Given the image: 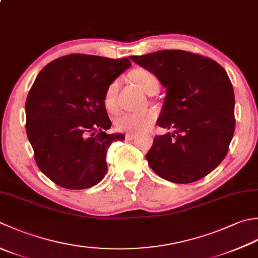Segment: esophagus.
Listing matches in <instances>:
<instances>
[{
  "instance_id": "obj_1",
  "label": "esophagus",
  "mask_w": 258,
  "mask_h": 258,
  "mask_svg": "<svg viewBox=\"0 0 258 258\" xmlns=\"http://www.w3.org/2000/svg\"><path fill=\"white\" fill-rule=\"evenodd\" d=\"M135 138H136V134H134V133H127V134L125 135V139L128 140V141H132Z\"/></svg>"
}]
</instances>
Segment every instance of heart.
I'll use <instances>...</instances> for the list:
<instances>
[{
    "instance_id": "heart-1",
    "label": "heart",
    "mask_w": 258,
    "mask_h": 258,
    "mask_svg": "<svg viewBox=\"0 0 258 258\" xmlns=\"http://www.w3.org/2000/svg\"><path fill=\"white\" fill-rule=\"evenodd\" d=\"M131 78L139 87L148 94L150 90L159 89V80L155 75L145 69H136L131 74ZM118 89V80H114L105 92L104 103L109 110H114L116 106V94ZM155 113L152 110L136 113H124L115 120L116 127L128 133H141L149 130L155 122Z\"/></svg>"
}]
</instances>
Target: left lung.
I'll return each mask as SVG.
<instances>
[{
  "mask_svg": "<svg viewBox=\"0 0 258 258\" xmlns=\"http://www.w3.org/2000/svg\"><path fill=\"white\" fill-rule=\"evenodd\" d=\"M165 88L158 125L173 133L155 136L145 155L164 180L191 183L218 166L235 131V96L226 70L215 60L183 50L130 57Z\"/></svg>",
  "mask_w": 258,
  "mask_h": 258,
  "instance_id": "obj_1",
  "label": "left lung"
}]
</instances>
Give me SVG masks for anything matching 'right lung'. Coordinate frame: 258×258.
<instances>
[{"mask_svg":"<svg viewBox=\"0 0 258 258\" xmlns=\"http://www.w3.org/2000/svg\"><path fill=\"white\" fill-rule=\"evenodd\" d=\"M131 64L127 58L75 53L37 76L25 102V127L35 162L55 184L80 190L103 180L108 148L125 140L122 133H105L112 122L104 96Z\"/></svg>","mask_w":258,"mask_h":258,"instance_id":"1","label":"right lung"}]
</instances>
